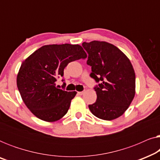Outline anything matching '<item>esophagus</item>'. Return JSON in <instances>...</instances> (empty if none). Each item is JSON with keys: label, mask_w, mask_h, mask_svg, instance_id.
Segmentation results:
<instances>
[{"label": "esophagus", "mask_w": 160, "mask_h": 160, "mask_svg": "<svg viewBox=\"0 0 160 160\" xmlns=\"http://www.w3.org/2000/svg\"><path fill=\"white\" fill-rule=\"evenodd\" d=\"M84 92H85V90H84V91H82V92H78V95H84Z\"/></svg>", "instance_id": "obj_1"}]
</instances>
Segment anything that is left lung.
<instances>
[{"instance_id":"8db88e82","label":"left lung","mask_w":160,"mask_h":160,"mask_svg":"<svg viewBox=\"0 0 160 160\" xmlns=\"http://www.w3.org/2000/svg\"><path fill=\"white\" fill-rule=\"evenodd\" d=\"M88 54L90 77L97 85L95 103L89 105L93 115L103 120L119 117L128 108L135 93V74L130 61L121 50L106 41L82 43Z\"/></svg>"}]
</instances>
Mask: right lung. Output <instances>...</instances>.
<instances>
[{
  "instance_id": "right-lung-1",
  "label": "right lung",
  "mask_w": 160,
  "mask_h": 160,
  "mask_svg": "<svg viewBox=\"0 0 160 160\" xmlns=\"http://www.w3.org/2000/svg\"><path fill=\"white\" fill-rule=\"evenodd\" d=\"M86 58V52L78 44L45 45L22 63L17 88L26 106L36 117L54 122L66 114L76 92L65 91V82L62 89H59L56 82L63 77L69 62Z\"/></svg>"
}]
</instances>
